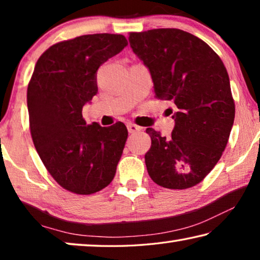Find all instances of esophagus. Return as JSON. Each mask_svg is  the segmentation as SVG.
I'll list each match as a JSON object with an SVG mask.
<instances>
[{"instance_id":"esophagus-1","label":"esophagus","mask_w":260,"mask_h":260,"mask_svg":"<svg viewBox=\"0 0 260 260\" xmlns=\"http://www.w3.org/2000/svg\"><path fill=\"white\" fill-rule=\"evenodd\" d=\"M127 129H128L129 133H138V132H140L142 128L135 124H128L127 125Z\"/></svg>"}]
</instances>
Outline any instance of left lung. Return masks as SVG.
Masks as SVG:
<instances>
[{
  "label": "left lung",
  "mask_w": 260,
  "mask_h": 260,
  "mask_svg": "<svg viewBox=\"0 0 260 260\" xmlns=\"http://www.w3.org/2000/svg\"><path fill=\"white\" fill-rule=\"evenodd\" d=\"M128 41L150 72L155 98L178 108L170 138L146 131L151 138L144 157L148 173L164 188H190L217 164L234 124L227 70L209 45L181 29L129 33Z\"/></svg>",
  "instance_id": "left-lung-1"
}]
</instances>
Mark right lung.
Returning a JSON list of instances; mask_svg holds the SVG:
<instances>
[{"instance_id": "1", "label": "right lung", "mask_w": 260, "mask_h": 260, "mask_svg": "<svg viewBox=\"0 0 260 260\" xmlns=\"http://www.w3.org/2000/svg\"><path fill=\"white\" fill-rule=\"evenodd\" d=\"M127 45L120 34L81 35L51 46L34 68L27 87L30 135L48 172L69 191L90 195L116 175L126 126L87 125L82 108L98 94L99 68Z\"/></svg>"}]
</instances>
